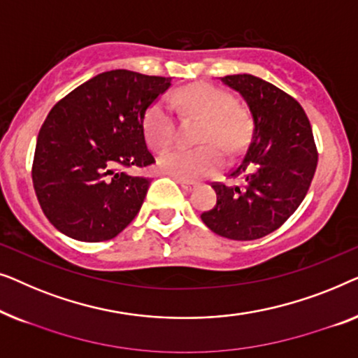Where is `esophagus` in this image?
Masks as SVG:
<instances>
[{"instance_id": "1", "label": "esophagus", "mask_w": 358, "mask_h": 358, "mask_svg": "<svg viewBox=\"0 0 358 358\" xmlns=\"http://www.w3.org/2000/svg\"><path fill=\"white\" fill-rule=\"evenodd\" d=\"M177 181H178V185L181 186V188L186 189V191H191V189H193L194 186H196L194 181H189V180H181V178H178Z\"/></svg>"}]
</instances>
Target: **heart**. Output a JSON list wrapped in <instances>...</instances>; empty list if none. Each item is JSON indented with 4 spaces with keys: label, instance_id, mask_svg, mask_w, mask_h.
Masks as SVG:
<instances>
[{
    "label": "heart",
    "instance_id": "b5f03b06",
    "mask_svg": "<svg viewBox=\"0 0 358 358\" xmlns=\"http://www.w3.org/2000/svg\"><path fill=\"white\" fill-rule=\"evenodd\" d=\"M170 99L186 113L204 118L199 143L194 149L173 148L159 157V169L164 173L181 180H194L214 173L222 167V148L234 155L248 141L251 120L248 110L234 103L229 92L210 83H193L186 85ZM144 129L154 149H165L175 138L173 107L169 99H160L148 110Z\"/></svg>",
    "mask_w": 358,
    "mask_h": 358
}]
</instances>
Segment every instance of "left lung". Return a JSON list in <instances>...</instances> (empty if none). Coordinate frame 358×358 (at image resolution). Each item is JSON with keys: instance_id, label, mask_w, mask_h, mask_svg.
Wrapping results in <instances>:
<instances>
[{"instance_id": "obj_1", "label": "left lung", "mask_w": 358, "mask_h": 358, "mask_svg": "<svg viewBox=\"0 0 358 358\" xmlns=\"http://www.w3.org/2000/svg\"><path fill=\"white\" fill-rule=\"evenodd\" d=\"M220 79L248 103L253 131L240 164L229 173L241 185L213 183L217 203L201 219L225 238L256 240L278 230L303 201L318 150L310 120L292 95L251 74Z\"/></svg>"}]
</instances>
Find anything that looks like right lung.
Returning a JSON list of instances; mask_svg holds the SVG:
<instances>
[{
	"label": "right lung",
	"mask_w": 358,
	"mask_h": 358,
	"mask_svg": "<svg viewBox=\"0 0 358 358\" xmlns=\"http://www.w3.org/2000/svg\"><path fill=\"white\" fill-rule=\"evenodd\" d=\"M170 83L172 78L113 69L85 80L50 110L38 131L32 181L55 229L95 243L133 222L150 180L123 169L155 164L144 120Z\"/></svg>",
	"instance_id": "add662e5"
}]
</instances>
